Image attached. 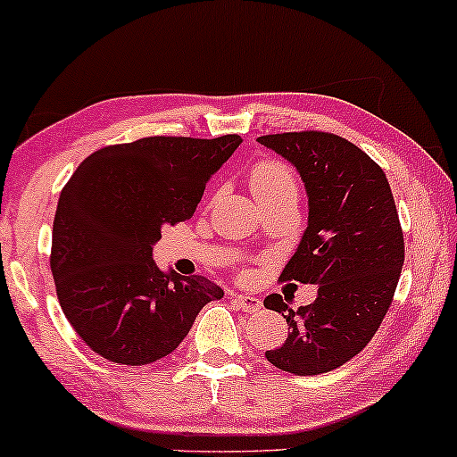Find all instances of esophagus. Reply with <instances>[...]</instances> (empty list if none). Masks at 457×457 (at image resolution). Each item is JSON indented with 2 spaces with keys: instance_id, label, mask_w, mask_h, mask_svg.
<instances>
[{
  "instance_id": "34e87169",
  "label": "esophagus",
  "mask_w": 457,
  "mask_h": 457,
  "mask_svg": "<svg viewBox=\"0 0 457 457\" xmlns=\"http://www.w3.org/2000/svg\"><path fill=\"white\" fill-rule=\"evenodd\" d=\"M233 302L241 308L243 312H258L260 308H262L260 298H253V295H247V294H235Z\"/></svg>"
}]
</instances>
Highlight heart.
I'll return each mask as SVG.
<instances>
[{"instance_id": "b5f03b06", "label": "heart", "mask_w": 457, "mask_h": 457, "mask_svg": "<svg viewBox=\"0 0 457 457\" xmlns=\"http://www.w3.org/2000/svg\"><path fill=\"white\" fill-rule=\"evenodd\" d=\"M250 185L253 197L262 205L283 197H298V182L294 171L289 170V165L275 159H264L253 165Z\"/></svg>"}]
</instances>
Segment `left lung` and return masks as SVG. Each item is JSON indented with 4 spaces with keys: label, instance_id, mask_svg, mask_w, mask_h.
I'll return each instance as SVG.
<instances>
[{
    "label": "left lung",
    "instance_id": "left-lung-1",
    "mask_svg": "<svg viewBox=\"0 0 457 457\" xmlns=\"http://www.w3.org/2000/svg\"><path fill=\"white\" fill-rule=\"evenodd\" d=\"M304 182L308 222L281 272L317 286L312 304L292 311L272 294L289 334L266 359L295 376H317L359 354L380 328L399 283L405 247L393 193L380 165L359 146L325 132L260 136Z\"/></svg>",
    "mask_w": 457,
    "mask_h": 457
}]
</instances>
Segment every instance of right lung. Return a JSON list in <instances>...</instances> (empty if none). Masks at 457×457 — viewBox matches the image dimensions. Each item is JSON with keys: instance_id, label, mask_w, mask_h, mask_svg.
<instances>
[{"instance_id": "obj_1", "label": "right lung", "mask_w": 457, "mask_h": 457, "mask_svg": "<svg viewBox=\"0 0 457 457\" xmlns=\"http://www.w3.org/2000/svg\"><path fill=\"white\" fill-rule=\"evenodd\" d=\"M241 136H151L81 162L58 199L50 266L64 317L100 357L146 365L168 357L224 289L159 269L165 224L193 218Z\"/></svg>"}]
</instances>
